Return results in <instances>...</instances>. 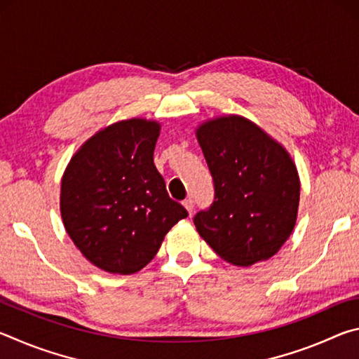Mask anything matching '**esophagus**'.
Segmentation results:
<instances>
[{
	"label": "esophagus",
	"mask_w": 359,
	"mask_h": 359,
	"mask_svg": "<svg viewBox=\"0 0 359 359\" xmlns=\"http://www.w3.org/2000/svg\"><path fill=\"white\" fill-rule=\"evenodd\" d=\"M184 208L188 210V214H191L193 208H194V203H193L191 198H187V199H185V201H184Z\"/></svg>",
	"instance_id": "1"
}]
</instances>
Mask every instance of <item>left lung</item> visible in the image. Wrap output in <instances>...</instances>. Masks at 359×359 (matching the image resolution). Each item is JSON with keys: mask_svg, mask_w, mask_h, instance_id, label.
Masks as SVG:
<instances>
[{"mask_svg": "<svg viewBox=\"0 0 359 359\" xmlns=\"http://www.w3.org/2000/svg\"><path fill=\"white\" fill-rule=\"evenodd\" d=\"M214 179V203L193 222L218 257L234 266L269 259L290 238L299 205V175L288 151L239 115L196 130Z\"/></svg>", "mask_w": 359, "mask_h": 359, "instance_id": "left-lung-1", "label": "left lung"}]
</instances>
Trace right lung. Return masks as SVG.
<instances>
[{
    "label": "right lung",
    "mask_w": 359,
    "mask_h": 359,
    "mask_svg": "<svg viewBox=\"0 0 359 359\" xmlns=\"http://www.w3.org/2000/svg\"><path fill=\"white\" fill-rule=\"evenodd\" d=\"M160 123L121 120L90 137L62 179L66 233L90 263L111 274L147 266L188 212L169 198L154 165Z\"/></svg>",
    "instance_id": "right-lung-1"
}]
</instances>
